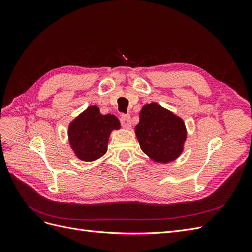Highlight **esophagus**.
Here are the masks:
<instances>
[{"label": "esophagus", "mask_w": 252, "mask_h": 252, "mask_svg": "<svg viewBox=\"0 0 252 252\" xmlns=\"http://www.w3.org/2000/svg\"><path fill=\"white\" fill-rule=\"evenodd\" d=\"M121 123L124 128L129 129L131 127V120L129 116H122L121 117Z\"/></svg>", "instance_id": "1"}]
</instances>
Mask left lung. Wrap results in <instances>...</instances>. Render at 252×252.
<instances>
[{
    "instance_id": "obj_1",
    "label": "left lung",
    "mask_w": 252,
    "mask_h": 252,
    "mask_svg": "<svg viewBox=\"0 0 252 252\" xmlns=\"http://www.w3.org/2000/svg\"><path fill=\"white\" fill-rule=\"evenodd\" d=\"M134 132L144 154L165 164L181 156L187 139L184 121L157 103L143 106Z\"/></svg>"
}]
</instances>
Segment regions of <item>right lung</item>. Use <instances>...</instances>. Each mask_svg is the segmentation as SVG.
I'll return each mask as SVG.
<instances>
[{
  "mask_svg": "<svg viewBox=\"0 0 252 252\" xmlns=\"http://www.w3.org/2000/svg\"><path fill=\"white\" fill-rule=\"evenodd\" d=\"M120 128V121L116 116H104L100 113L97 106H89L68 126L70 147L82 161H95L107 151L111 131Z\"/></svg>",
  "mask_w": 252,
  "mask_h": 252,
  "instance_id": "1",
  "label": "right lung"
}]
</instances>
